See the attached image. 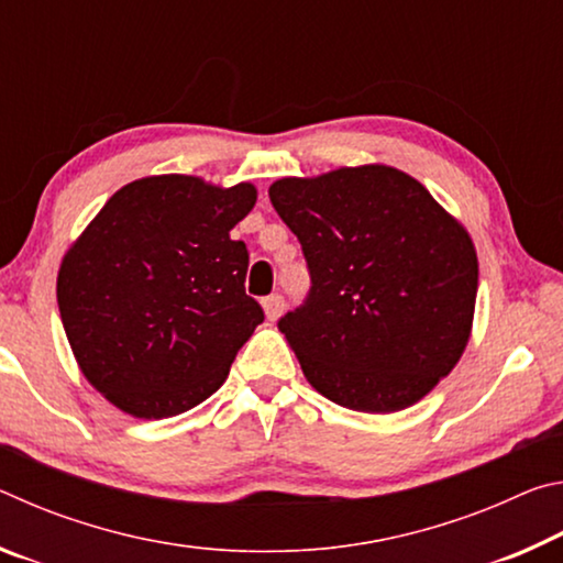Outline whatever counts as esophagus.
I'll return each instance as SVG.
<instances>
[{"mask_svg": "<svg viewBox=\"0 0 563 563\" xmlns=\"http://www.w3.org/2000/svg\"><path fill=\"white\" fill-rule=\"evenodd\" d=\"M263 308H265V316H268V320H278L283 316V308H285V298L283 295H268V298L263 300Z\"/></svg>", "mask_w": 563, "mask_h": 563, "instance_id": "esophagus-1", "label": "esophagus"}]
</instances>
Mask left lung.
I'll return each mask as SVG.
<instances>
[{"label":"left lung","mask_w":563,"mask_h":563,"mask_svg":"<svg viewBox=\"0 0 563 563\" xmlns=\"http://www.w3.org/2000/svg\"><path fill=\"white\" fill-rule=\"evenodd\" d=\"M310 273L278 320L308 383L357 412H397L452 373L470 342L479 263L470 233L389 166L268 188Z\"/></svg>","instance_id":"left-lung-1"}]
</instances>
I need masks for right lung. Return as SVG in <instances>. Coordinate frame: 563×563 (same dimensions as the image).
Instances as JSON below:
<instances>
[{
    "label": "right lung",
    "mask_w": 563,
    "mask_h": 563,
    "mask_svg": "<svg viewBox=\"0 0 563 563\" xmlns=\"http://www.w3.org/2000/svg\"><path fill=\"white\" fill-rule=\"evenodd\" d=\"M251 184L151 176L113 194L64 255L56 300L84 377L126 415L164 419L225 383L263 322L231 231Z\"/></svg>",
    "instance_id": "add662e5"
}]
</instances>
